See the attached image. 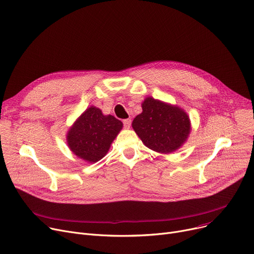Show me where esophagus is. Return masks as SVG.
<instances>
[{"label":"esophagus","mask_w":254,"mask_h":254,"mask_svg":"<svg viewBox=\"0 0 254 254\" xmlns=\"http://www.w3.org/2000/svg\"><path fill=\"white\" fill-rule=\"evenodd\" d=\"M123 124H124V127L126 128H129L130 127V125H131V121L129 120V118H127V120H124L123 121Z\"/></svg>","instance_id":"obj_1"}]
</instances>
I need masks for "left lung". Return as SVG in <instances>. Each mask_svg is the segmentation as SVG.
Instances as JSON below:
<instances>
[{"label": "left lung", "mask_w": 254, "mask_h": 254, "mask_svg": "<svg viewBox=\"0 0 254 254\" xmlns=\"http://www.w3.org/2000/svg\"><path fill=\"white\" fill-rule=\"evenodd\" d=\"M142 108L143 112L134 117L132 128L148 148L170 153L188 138L190 120L179 107L147 98Z\"/></svg>", "instance_id": "1"}]
</instances>
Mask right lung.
<instances>
[{"label":"right lung","instance_id":"obj_1","mask_svg":"<svg viewBox=\"0 0 254 254\" xmlns=\"http://www.w3.org/2000/svg\"><path fill=\"white\" fill-rule=\"evenodd\" d=\"M123 123L112 115H103L96 107L84 111L69 129L67 142L73 153L89 162L103 158Z\"/></svg>","mask_w":254,"mask_h":254}]
</instances>
